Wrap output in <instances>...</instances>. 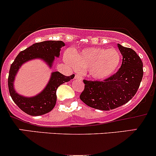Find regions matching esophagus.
I'll list each match as a JSON object with an SVG mask.
<instances>
[{
    "instance_id": "obj_1",
    "label": "esophagus",
    "mask_w": 156,
    "mask_h": 156,
    "mask_svg": "<svg viewBox=\"0 0 156 156\" xmlns=\"http://www.w3.org/2000/svg\"><path fill=\"white\" fill-rule=\"evenodd\" d=\"M75 79H78V80H81V81H82L83 78H82V77L79 75V74H77V75H75Z\"/></svg>"
}]
</instances>
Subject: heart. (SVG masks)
<instances>
[{"label": "heart", "instance_id": "heart-1", "mask_svg": "<svg viewBox=\"0 0 156 156\" xmlns=\"http://www.w3.org/2000/svg\"><path fill=\"white\" fill-rule=\"evenodd\" d=\"M64 60L78 70H87L90 76L96 80L109 78L119 69L122 61L121 53L115 49L87 48L79 51L66 52Z\"/></svg>", "mask_w": 156, "mask_h": 156}]
</instances>
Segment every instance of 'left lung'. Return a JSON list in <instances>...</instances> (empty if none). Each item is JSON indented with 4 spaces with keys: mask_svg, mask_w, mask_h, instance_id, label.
Masks as SVG:
<instances>
[{
    "mask_svg": "<svg viewBox=\"0 0 156 156\" xmlns=\"http://www.w3.org/2000/svg\"><path fill=\"white\" fill-rule=\"evenodd\" d=\"M123 59L119 70L103 81L84 80L80 99L90 107L109 110L122 106L133 98L142 81L143 62L136 52L118 44Z\"/></svg>",
    "mask_w": 156,
    "mask_h": 156,
    "instance_id": "8db88e82",
    "label": "left lung"
}]
</instances>
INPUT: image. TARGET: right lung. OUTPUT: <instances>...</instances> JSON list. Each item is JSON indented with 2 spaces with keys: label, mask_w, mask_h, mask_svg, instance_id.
Wrapping results in <instances>:
<instances>
[{
  "label": "right lung",
  "mask_w": 156,
  "mask_h": 156,
  "mask_svg": "<svg viewBox=\"0 0 156 156\" xmlns=\"http://www.w3.org/2000/svg\"><path fill=\"white\" fill-rule=\"evenodd\" d=\"M65 43L62 41H45L35 43L20 52L11 64L8 77V87L14 103L26 114L38 116L50 112L56 103V90L59 86L74 78L75 75L65 76L59 72H53L46 87L37 95L25 97L14 88V81L22 66L33 59L44 61L49 68L53 66L55 57H59L60 50Z\"/></svg>",
  "instance_id": "right-lung-1"
}]
</instances>
